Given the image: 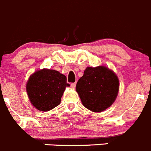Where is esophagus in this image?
Listing matches in <instances>:
<instances>
[{"label": "esophagus", "instance_id": "obj_1", "mask_svg": "<svg viewBox=\"0 0 151 151\" xmlns=\"http://www.w3.org/2000/svg\"><path fill=\"white\" fill-rule=\"evenodd\" d=\"M76 86V83H71V87H72V88H75Z\"/></svg>", "mask_w": 151, "mask_h": 151}]
</instances>
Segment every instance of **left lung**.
I'll list each match as a JSON object with an SVG mask.
<instances>
[{
    "mask_svg": "<svg viewBox=\"0 0 151 151\" xmlns=\"http://www.w3.org/2000/svg\"><path fill=\"white\" fill-rule=\"evenodd\" d=\"M76 89L85 108L99 113L116 100L119 89V78L107 67H87Z\"/></svg>",
    "mask_w": 151,
    "mask_h": 151,
    "instance_id": "left-lung-1",
    "label": "left lung"
}]
</instances>
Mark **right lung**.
Segmentation results:
<instances>
[{
  "label": "right lung",
  "mask_w": 151,
  "mask_h": 151,
  "mask_svg": "<svg viewBox=\"0 0 151 151\" xmlns=\"http://www.w3.org/2000/svg\"><path fill=\"white\" fill-rule=\"evenodd\" d=\"M70 86L66 76L55 70L43 69L29 76L26 84L32 105L41 111H49L59 105L65 88Z\"/></svg>",
  "instance_id": "add662e5"
}]
</instances>
